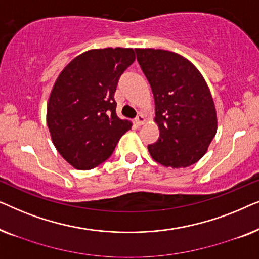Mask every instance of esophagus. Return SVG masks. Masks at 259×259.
I'll return each instance as SVG.
<instances>
[{"label":"esophagus","mask_w":259,"mask_h":259,"mask_svg":"<svg viewBox=\"0 0 259 259\" xmlns=\"http://www.w3.org/2000/svg\"><path fill=\"white\" fill-rule=\"evenodd\" d=\"M145 121H146V118H145V115L144 114H140L137 116L136 118V120H134V122H136V125L137 126H141V125H144L145 123Z\"/></svg>","instance_id":"34e87169"}]
</instances>
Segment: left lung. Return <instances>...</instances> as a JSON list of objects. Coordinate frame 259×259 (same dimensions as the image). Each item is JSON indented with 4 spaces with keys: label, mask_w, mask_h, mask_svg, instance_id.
Segmentation results:
<instances>
[{
    "label": "left lung",
    "mask_w": 259,
    "mask_h": 259,
    "mask_svg": "<svg viewBox=\"0 0 259 259\" xmlns=\"http://www.w3.org/2000/svg\"><path fill=\"white\" fill-rule=\"evenodd\" d=\"M154 98L159 138L151 157L166 167L196 164L217 132V112L204 76L192 62L164 49L136 48Z\"/></svg>",
    "instance_id": "8db88e82"
}]
</instances>
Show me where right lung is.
Wrapping results in <instances>:
<instances>
[{
	"label": "right lung",
	"instance_id": "1",
	"mask_svg": "<svg viewBox=\"0 0 259 259\" xmlns=\"http://www.w3.org/2000/svg\"><path fill=\"white\" fill-rule=\"evenodd\" d=\"M134 60L132 48L91 49L59 74L48 99L47 125L55 148L74 168L104 162L132 126L116 116L114 93Z\"/></svg>",
	"mask_w": 259,
	"mask_h": 259
}]
</instances>
